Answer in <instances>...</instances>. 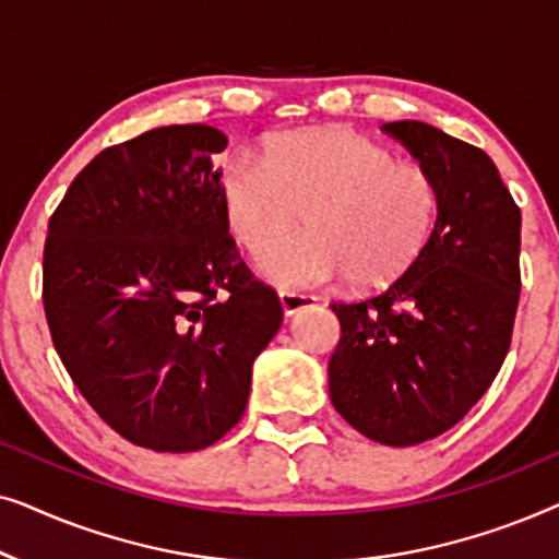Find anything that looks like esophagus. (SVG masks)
Returning a JSON list of instances; mask_svg holds the SVG:
<instances>
[{"label": "esophagus", "mask_w": 559, "mask_h": 559, "mask_svg": "<svg viewBox=\"0 0 559 559\" xmlns=\"http://www.w3.org/2000/svg\"><path fill=\"white\" fill-rule=\"evenodd\" d=\"M312 302H316V297H312V295H300V293H280L282 312H285L287 318L297 316V312L305 310V308H312Z\"/></svg>", "instance_id": "34e87169"}]
</instances>
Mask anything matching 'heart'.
Masks as SVG:
<instances>
[{
	"label": "heart",
	"instance_id": "1",
	"mask_svg": "<svg viewBox=\"0 0 559 559\" xmlns=\"http://www.w3.org/2000/svg\"><path fill=\"white\" fill-rule=\"evenodd\" d=\"M228 234L257 254L306 213L309 234L259 257V272L287 289L348 277L386 287L423 254L438 216V190L419 165L343 127L274 136L262 159L234 155L221 173Z\"/></svg>",
	"mask_w": 559,
	"mask_h": 559
}]
</instances>
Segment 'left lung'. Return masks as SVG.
I'll return each instance as SVG.
<instances>
[{
    "label": "left lung",
    "instance_id": "obj_1",
    "mask_svg": "<svg viewBox=\"0 0 559 559\" xmlns=\"http://www.w3.org/2000/svg\"><path fill=\"white\" fill-rule=\"evenodd\" d=\"M438 190V221L384 293L333 302L328 364L338 415L381 445L432 440L468 415L509 354L519 305L522 213L484 150L425 121L381 127Z\"/></svg>",
    "mask_w": 559,
    "mask_h": 559
}]
</instances>
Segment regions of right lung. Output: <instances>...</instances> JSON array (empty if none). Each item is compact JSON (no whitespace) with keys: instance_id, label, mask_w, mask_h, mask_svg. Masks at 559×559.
<instances>
[{"instance_id":"obj_1","label":"right lung","mask_w":559,"mask_h":559,"mask_svg":"<svg viewBox=\"0 0 559 559\" xmlns=\"http://www.w3.org/2000/svg\"><path fill=\"white\" fill-rule=\"evenodd\" d=\"M226 144L216 127L173 124L98 152L48 224L60 361L111 430L157 453L203 450L239 423L282 325L228 236L211 165Z\"/></svg>"}]
</instances>
